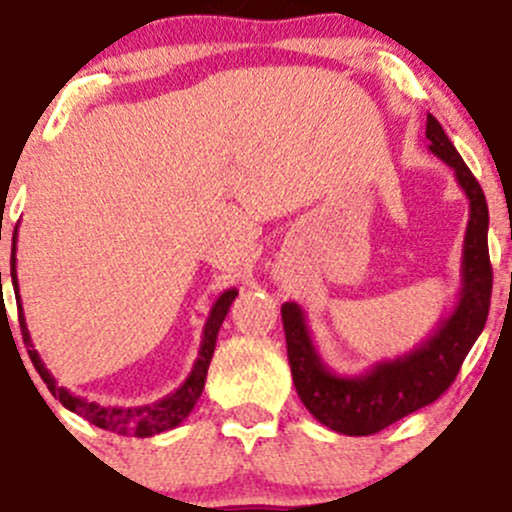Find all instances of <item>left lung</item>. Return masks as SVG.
<instances>
[{"label": "left lung", "mask_w": 512, "mask_h": 512, "mask_svg": "<svg viewBox=\"0 0 512 512\" xmlns=\"http://www.w3.org/2000/svg\"><path fill=\"white\" fill-rule=\"evenodd\" d=\"M425 135L430 140L428 150L455 172V180L470 202V220L465 227L463 260H460L458 300L453 310L438 322L433 335L408 355L375 362L362 375H337L325 365L312 342L305 310L297 302L282 305L287 357H290L297 395L302 405L335 433H380L405 415L435 403L453 385L465 355L488 320L493 267L488 255L490 217L483 187L478 185L433 114H428Z\"/></svg>", "instance_id": "8db88e82"}]
</instances>
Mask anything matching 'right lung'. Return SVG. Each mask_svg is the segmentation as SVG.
Listing matches in <instances>:
<instances>
[{
    "instance_id": "1",
    "label": "right lung",
    "mask_w": 512,
    "mask_h": 512,
    "mask_svg": "<svg viewBox=\"0 0 512 512\" xmlns=\"http://www.w3.org/2000/svg\"><path fill=\"white\" fill-rule=\"evenodd\" d=\"M0 285H2V272H0ZM12 285H14V295L19 297V282H17V227H14L12 235ZM237 290L230 287V290L222 292L220 297L212 305L210 317L205 322V330H202V342H200V352H197V360L192 365V372L187 375V380L182 382L180 388L175 393H170L167 398L157 400V403L150 405H140V408H112V405H99V403H89V400L77 398L74 393H69L67 388L57 385V380L52 377V372L44 367L42 357H39L37 350H32V337H29L27 322H24V310H22V300L17 302L19 310V327H22V337L24 345L29 347V357H32L34 367H37L39 377L47 382L49 393L54 398H59V403L64 405L67 410L77 413L79 418L89 420L97 428L109 430V433L117 435H132V438H152L157 433H165V430L177 428L187 415L192 413V408L200 400L202 390H205V380H207V367H210L212 355H215V342H217V332H220L222 320L230 312V305L235 302Z\"/></svg>"
}]
</instances>
